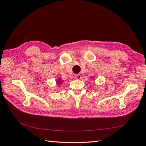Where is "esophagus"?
Returning a JSON list of instances; mask_svg holds the SVG:
<instances>
[{
  "instance_id": "esophagus-1",
  "label": "esophagus",
  "mask_w": 146,
  "mask_h": 146,
  "mask_svg": "<svg viewBox=\"0 0 146 146\" xmlns=\"http://www.w3.org/2000/svg\"><path fill=\"white\" fill-rule=\"evenodd\" d=\"M75 78L76 80H80V79L82 78L81 75H75Z\"/></svg>"
}]
</instances>
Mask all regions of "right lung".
<instances>
[{
    "label": "right lung",
    "mask_w": 146,
    "mask_h": 146,
    "mask_svg": "<svg viewBox=\"0 0 146 146\" xmlns=\"http://www.w3.org/2000/svg\"><path fill=\"white\" fill-rule=\"evenodd\" d=\"M62 82H63V81H61V80H58L57 81V83H58V84H61Z\"/></svg>",
    "instance_id": "right-lung-1"
}]
</instances>
